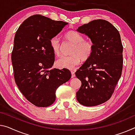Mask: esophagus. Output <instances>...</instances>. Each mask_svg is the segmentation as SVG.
<instances>
[{
    "mask_svg": "<svg viewBox=\"0 0 135 135\" xmlns=\"http://www.w3.org/2000/svg\"><path fill=\"white\" fill-rule=\"evenodd\" d=\"M71 78H73L75 77V73H74V71H71Z\"/></svg>",
    "mask_w": 135,
    "mask_h": 135,
    "instance_id": "esophagus-1",
    "label": "esophagus"
}]
</instances>
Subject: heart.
Segmentation results:
<instances>
[{
    "label": "heart",
    "instance_id": "b5f03b06",
    "mask_svg": "<svg viewBox=\"0 0 135 135\" xmlns=\"http://www.w3.org/2000/svg\"><path fill=\"white\" fill-rule=\"evenodd\" d=\"M65 40L73 44L70 51L71 55L62 56L57 60L56 65L59 68L72 69L82 61H86L93 54L94 43L90 40H84V37L75 31H69L64 35ZM50 44L53 53L56 56L61 55V46L57 37L52 38Z\"/></svg>",
    "mask_w": 135,
    "mask_h": 135
}]
</instances>
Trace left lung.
<instances>
[{"label":"left lung","instance_id":"left-lung-1","mask_svg":"<svg viewBox=\"0 0 135 135\" xmlns=\"http://www.w3.org/2000/svg\"><path fill=\"white\" fill-rule=\"evenodd\" d=\"M94 43L89 58L75 74L82 85L76 93L79 103L94 106L106 102L114 93L123 70V47L120 34L109 21L98 19L79 26Z\"/></svg>","mask_w":135,"mask_h":135}]
</instances>
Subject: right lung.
<instances>
[{
  "label": "right lung",
  "mask_w": 135,
  "mask_h": 135,
  "mask_svg": "<svg viewBox=\"0 0 135 135\" xmlns=\"http://www.w3.org/2000/svg\"><path fill=\"white\" fill-rule=\"evenodd\" d=\"M67 24L33 15L23 21L15 35L11 53L15 82L25 97L36 106L52 104L57 88L71 77L66 68L50 69L55 62L50 40Z\"/></svg>",
  "instance_id": "1"
}]
</instances>
